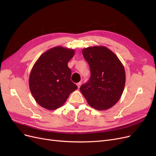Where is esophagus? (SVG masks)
Returning a JSON list of instances; mask_svg holds the SVG:
<instances>
[{
  "label": "esophagus",
  "instance_id": "1",
  "mask_svg": "<svg viewBox=\"0 0 156 156\" xmlns=\"http://www.w3.org/2000/svg\"><path fill=\"white\" fill-rule=\"evenodd\" d=\"M77 85L78 88H80V87H81V82H79V83H78L77 84Z\"/></svg>",
  "mask_w": 156,
  "mask_h": 156
}]
</instances>
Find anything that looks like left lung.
I'll use <instances>...</instances> for the list:
<instances>
[{
	"mask_svg": "<svg viewBox=\"0 0 156 156\" xmlns=\"http://www.w3.org/2000/svg\"><path fill=\"white\" fill-rule=\"evenodd\" d=\"M83 55L89 64L91 75L80 90L90 106L107 110L119 101L124 91L126 73L118 56L105 46L84 48Z\"/></svg>",
	"mask_w": 156,
	"mask_h": 156,
	"instance_id": "1",
	"label": "left lung"
}]
</instances>
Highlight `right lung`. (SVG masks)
I'll return each mask as SVG.
<instances>
[{
    "mask_svg": "<svg viewBox=\"0 0 156 156\" xmlns=\"http://www.w3.org/2000/svg\"><path fill=\"white\" fill-rule=\"evenodd\" d=\"M74 54L73 49L55 47L42 54L33 66L29 88L34 100L42 107L56 109L77 89L71 81L72 71L68 66Z\"/></svg>",
    "mask_w": 156,
    "mask_h": 156,
    "instance_id": "1",
    "label": "right lung"
}]
</instances>
